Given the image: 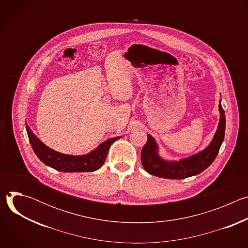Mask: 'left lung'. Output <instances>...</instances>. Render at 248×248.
Returning a JSON list of instances; mask_svg holds the SVG:
<instances>
[{
  "label": "left lung",
  "mask_w": 248,
  "mask_h": 248,
  "mask_svg": "<svg viewBox=\"0 0 248 248\" xmlns=\"http://www.w3.org/2000/svg\"><path fill=\"white\" fill-rule=\"evenodd\" d=\"M221 100L219 102L220 120L217 130L210 144L187 158L175 160H166L159 154V145L150 134H147V142L141 151V163L146 171L152 175L170 180H183L196 175L206 170L216 159L220 147L224 141L226 129V117Z\"/></svg>",
  "instance_id": "obj_1"
}]
</instances>
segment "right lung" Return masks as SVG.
I'll return each mask as SVG.
<instances>
[{"mask_svg": "<svg viewBox=\"0 0 248 248\" xmlns=\"http://www.w3.org/2000/svg\"><path fill=\"white\" fill-rule=\"evenodd\" d=\"M26 131L29 142L36 156L45 165L64 172H85L94 171L100 169L105 163L110 146L122 136L107 139L97 148L84 155H67L62 154L45 145L42 141L33 133L25 122Z\"/></svg>", "mask_w": 248, "mask_h": 248, "instance_id": "obj_1", "label": "right lung"}]
</instances>
